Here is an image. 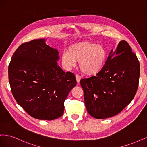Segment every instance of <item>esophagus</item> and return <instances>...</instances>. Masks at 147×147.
<instances>
[{
    "mask_svg": "<svg viewBox=\"0 0 147 147\" xmlns=\"http://www.w3.org/2000/svg\"><path fill=\"white\" fill-rule=\"evenodd\" d=\"M75 77H76V80H77V83H79L80 81V80H81V77L79 75L76 74V75H75Z\"/></svg>",
    "mask_w": 147,
    "mask_h": 147,
    "instance_id": "obj_1",
    "label": "esophagus"
}]
</instances>
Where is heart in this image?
<instances>
[{"label": "heart", "mask_w": 147, "mask_h": 147, "mask_svg": "<svg viewBox=\"0 0 147 147\" xmlns=\"http://www.w3.org/2000/svg\"><path fill=\"white\" fill-rule=\"evenodd\" d=\"M107 59V52L100 45L90 42H81L70 45L67 52L63 53L61 60L67 68L79 61L82 72L88 75H95L104 69Z\"/></svg>", "instance_id": "heart-1"}]
</instances>
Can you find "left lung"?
<instances>
[{"label": "left lung", "instance_id": "left-lung-1", "mask_svg": "<svg viewBox=\"0 0 147 147\" xmlns=\"http://www.w3.org/2000/svg\"><path fill=\"white\" fill-rule=\"evenodd\" d=\"M112 51L100 73L80 80L88 112L97 119L121 112L134 99L139 86L140 63L129 43L121 40Z\"/></svg>", "mask_w": 147, "mask_h": 147}]
</instances>
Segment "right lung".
<instances>
[{"mask_svg": "<svg viewBox=\"0 0 147 147\" xmlns=\"http://www.w3.org/2000/svg\"><path fill=\"white\" fill-rule=\"evenodd\" d=\"M45 42L33 40L16 49L8 79L13 97L30 116L53 120L63 115L64 101L77 81L73 73L57 65L58 51Z\"/></svg>", "mask_w": 147, "mask_h": 147, "instance_id": "right-lung-1", "label": "right lung"}]
</instances>
